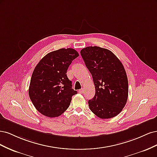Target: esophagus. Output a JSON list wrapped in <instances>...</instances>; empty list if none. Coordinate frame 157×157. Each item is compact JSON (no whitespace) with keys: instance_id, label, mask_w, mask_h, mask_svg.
I'll list each match as a JSON object with an SVG mask.
<instances>
[{"instance_id":"1","label":"esophagus","mask_w":157,"mask_h":157,"mask_svg":"<svg viewBox=\"0 0 157 157\" xmlns=\"http://www.w3.org/2000/svg\"><path fill=\"white\" fill-rule=\"evenodd\" d=\"M78 92H79L80 94H83V93H84V90H83V89L79 90H78Z\"/></svg>"}]
</instances>
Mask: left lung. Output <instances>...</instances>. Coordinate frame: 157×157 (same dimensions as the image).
Returning a JSON list of instances; mask_svg holds the SVG:
<instances>
[{"mask_svg": "<svg viewBox=\"0 0 157 157\" xmlns=\"http://www.w3.org/2000/svg\"><path fill=\"white\" fill-rule=\"evenodd\" d=\"M80 54L96 89L94 97L88 101L90 109L103 119L117 116L124 107L128 96L124 66L111 51L99 46L86 47Z\"/></svg>", "mask_w": 157, "mask_h": 157, "instance_id": "left-lung-1", "label": "left lung"}]
</instances>
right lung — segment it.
Listing matches in <instances>:
<instances>
[{
    "label": "right lung",
    "mask_w": 157,
    "mask_h": 157,
    "mask_svg": "<svg viewBox=\"0 0 157 157\" xmlns=\"http://www.w3.org/2000/svg\"><path fill=\"white\" fill-rule=\"evenodd\" d=\"M79 56L73 48H61L46 54L36 65L31 78L29 95L36 110L48 117H57L67 110L77 94L67 71Z\"/></svg>",
    "instance_id": "1"
}]
</instances>
